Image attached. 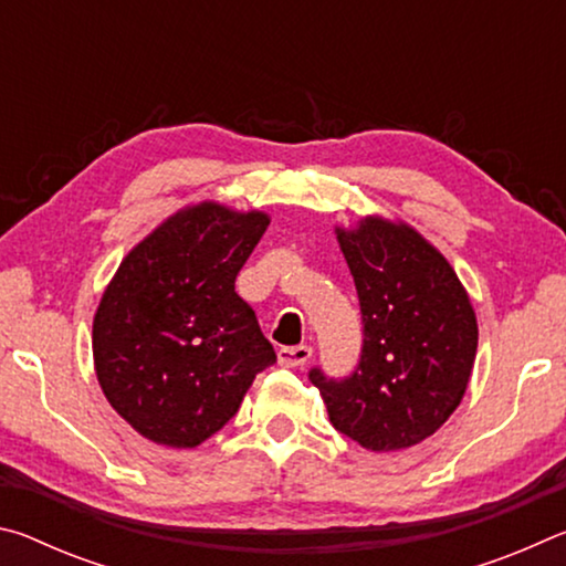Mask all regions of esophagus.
I'll return each mask as SVG.
<instances>
[{"instance_id": "esophagus-1", "label": "esophagus", "mask_w": 566, "mask_h": 566, "mask_svg": "<svg viewBox=\"0 0 566 566\" xmlns=\"http://www.w3.org/2000/svg\"><path fill=\"white\" fill-rule=\"evenodd\" d=\"M276 357H280L282 367H304L312 359V347H306V344H300V347H282L276 352Z\"/></svg>"}]
</instances>
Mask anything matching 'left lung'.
I'll return each instance as SVG.
<instances>
[{"label":"left lung","mask_w":566,"mask_h":566,"mask_svg":"<svg viewBox=\"0 0 566 566\" xmlns=\"http://www.w3.org/2000/svg\"><path fill=\"white\" fill-rule=\"evenodd\" d=\"M337 239L357 286L364 339L349 377L319 367L312 385L337 432L371 452L432 437L462 401L476 357V317L442 252L405 222L364 217Z\"/></svg>","instance_id":"8db88e82"}]
</instances>
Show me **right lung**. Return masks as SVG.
Listing matches in <instances>:
<instances>
[{"instance_id": "1", "label": "right lung", "mask_w": 566, "mask_h": 566, "mask_svg": "<svg viewBox=\"0 0 566 566\" xmlns=\"http://www.w3.org/2000/svg\"><path fill=\"white\" fill-rule=\"evenodd\" d=\"M266 227L264 212L187 207L142 239L104 290L94 369L114 411L149 442L202 444L276 361L254 310L234 292Z\"/></svg>"}]
</instances>
